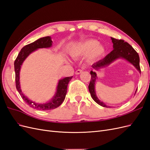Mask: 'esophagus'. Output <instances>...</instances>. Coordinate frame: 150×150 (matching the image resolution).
I'll return each mask as SVG.
<instances>
[{
  "label": "esophagus",
  "instance_id": "esophagus-1",
  "mask_svg": "<svg viewBox=\"0 0 150 150\" xmlns=\"http://www.w3.org/2000/svg\"><path fill=\"white\" fill-rule=\"evenodd\" d=\"M82 72H83V71L81 70V69H78V70H76V71L75 72V74L78 75V74H81Z\"/></svg>",
  "mask_w": 150,
  "mask_h": 150
}]
</instances>
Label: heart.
<instances>
[{"label": "heart", "instance_id": "b5f03b06", "mask_svg": "<svg viewBox=\"0 0 150 150\" xmlns=\"http://www.w3.org/2000/svg\"><path fill=\"white\" fill-rule=\"evenodd\" d=\"M105 48L99 44L98 40L88 39L76 44L71 51V55L74 57L88 56L91 60L100 58L105 53Z\"/></svg>", "mask_w": 150, "mask_h": 150}]
</instances>
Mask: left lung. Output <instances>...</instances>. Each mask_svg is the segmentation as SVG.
I'll list each match as a JSON object with an SVG mask.
<instances>
[{
	"mask_svg": "<svg viewBox=\"0 0 150 150\" xmlns=\"http://www.w3.org/2000/svg\"><path fill=\"white\" fill-rule=\"evenodd\" d=\"M111 39L113 44V50L103 59L96 62V63H94L92 65L93 71H91L90 72V74L91 75V79L88 86L89 93L93 100L98 103L99 105L105 108H109L110 106L106 105L105 103L99 100L96 94L95 83H96V80L98 78L97 74L96 73V71H98L104 67L108 66L117 59H124L133 65L136 69L139 72V73H141L139 67V57L137 51L131 45H129L128 42H125V40H119L112 38H111ZM137 89L136 90L135 94L137 93Z\"/></svg>",
	"mask_w": 150,
	"mask_h": 150,
	"instance_id": "1",
	"label": "left lung"
}]
</instances>
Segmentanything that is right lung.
I'll return each mask as SVG.
<instances>
[{
	"instance_id": "right-lung-1",
	"label": "right lung",
	"mask_w": 150,
	"mask_h": 150,
	"mask_svg": "<svg viewBox=\"0 0 150 150\" xmlns=\"http://www.w3.org/2000/svg\"><path fill=\"white\" fill-rule=\"evenodd\" d=\"M52 45L51 38L49 36L40 38L35 40L34 42L26 45L22 47L20 52L18 54L16 59L14 62V69L16 73V86L17 90L20 94L22 98L28 105L33 108L34 109L39 110H51L59 106L64 101L67 90V85L69 81L72 78V76L66 77L59 81L57 86L56 91L53 98L46 103H37L31 100L25 96L22 92L20 84V71L22 63L24 62L25 59L28 57L29 54L35 51V50L40 48H48L51 47Z\"/></svg>"
}]
</instances>
